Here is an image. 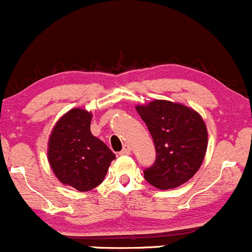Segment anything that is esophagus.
Masks as SVG:
<instances>
[{
  "label": "esophagus",
  "mask_w": 252,
  "mask_h": 252,
  "mask_svg": "<svg viewBox=\"0 0 252 252\" xmlns=\"http://www.w3.org/2000/svg\"><path fill=\"white\" fill-rule=\"evenodd\" d=\"M130 152H131V148H130L129 144H124L123 149L121 150L120 154H121V155H128V154H130Z\"/></svg>",
  "instance_id": "34e87169"
}]
</instances>
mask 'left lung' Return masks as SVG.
<instances>
[{
  "label": "left lung",
  "mask_w": 252,
  "mask_h": 252,
  "mask_svg": "<svg viewBox=\"0 0 252 252\" xmlns=\"http://www.w3.org/2000/svg\"><path fill=\"white\" fill-rule=\"evenodd\" d=\"M148 126L156 160L144 179L158 189L181 186L198 172L209 142L207 128L194 109L178 102L154 99L135 106Z\"/></svg>",
  "instance_id": "left-lung-1"
}]
</instances>
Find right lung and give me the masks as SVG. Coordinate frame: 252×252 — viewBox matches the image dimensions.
I'll use <instances>...</instances> for the list:
<instances>
[{
  "instance_id": "right-lung-1",
  "label": "right lung",
  "mask_w": 252,
  "mask_h": 252,
  "mask_svg": "<svg viewBox=\"0 0 252 252\" xmlns=\"http://www.w3.org/2000/svg\"><path fill=\"white\" fill-rule=\"evenodd\" d=\"M92 114L71 109L58 120L48 138L47 158L65 186L88 192L102 184L116 155L90 130Z\"/></svg>"
}]
</instances>
